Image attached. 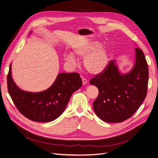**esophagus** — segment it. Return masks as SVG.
<instances>
[{
    "label": "esophagus",
    "mask_w": 158,
    "mask_h": 158,
    "mask_svg": "<svg viewBox=\"0 0 158 158\" xmlns=\"http://www.w3.org/2000/svg\"><path fill=\"white\" fill-rule=\"evenodd\" d=\"M87 83V80L85 78H82V84L85 85Z\"/></svg>",
    "instance_id": "obj_1"
}]
</instances>
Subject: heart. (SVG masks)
Segmentation results:
<instances>
[{
    "label": "heart",
    "instance_id": "obj_1",
    "mask_svg": "<svg viewBox=\"0 0 158 158\" xmlns=\"http://www.w3.org/2000/svg\"><path fill=\"white\" fill-rule=\"evenodd\" d=\"M97 40H87L73 48V54L78 58H84V65L91 74H97L103 72L109 64V49L106 46H100ZM73 54L67 53L64 56L68 64L75 65L77 58Z\"/></svg>",
    "mask_w": 158,
    "mask_h": 158
}]
</instances>
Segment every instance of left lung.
Here are the masks:
<instances>
[{
  "mask_svg": "<svg viewBox=\"0 0 158 158\" xmlns=\"http://www.w3.org/2000/svg\"><path fill=\"white\" fill-rule=\"evenodd\" d=\"M135 64L127 74L119 72L115 60L89 81L98 89L93 109L98 118L107 123H121L133 115L147 93L148 69L142 50L136 47Z\"/></svg>",
  "mask_w": 158,
  "mask_h": 158,
  "instance_id": "left-lung-1",
  "label": "left lung"
}]
</instances>
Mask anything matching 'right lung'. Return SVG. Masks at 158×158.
Listing matches in <instances>:
<instances>
[{
    "instance_id": "obj_1",
    "label": "right lung",
    "mask_w": 158,
    "mask_h": 158,
    "mask_svg": "<svg viewBox=\"0 0 158 158\" xmlns=\"http://www.w3.org/2000/svg\"><path fill=\"white\" fill-rule=\"evenodd\" d=\"M11 69L10 64L7 77L10 95L21 114L35 122H50L60 117L72 94L82 85L78 73H62L47 90L38 93L24 91L15 84Z\"/></svg>"
}]
</instances>
